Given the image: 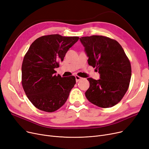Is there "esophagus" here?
<instances>
[{
	"label": "esophagus",
	"instance_id": "1",
	"mask_svg": "<svg viewBox=\"0 0 149 149\" xmlns=\"http://www.w3.org/2000/svg\"><path fill=\"white\" fill-rule=\"evenodd\" d=\"M75 78H76V82H79L80 80H81V79H82V77H79V76H75Z\"/></svg>",
	"mask_w": 149,
	"mask_h": 149
}]
</instances>
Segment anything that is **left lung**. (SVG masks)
I'll use <instances>...</instances> for the list:
<instances>
[{
    "mask_svg": "<svg viewBox=\"0 0 149 149\" xmlns=\"http://www.w3.org/2000/svg\"><path fill=\"white\" fill-rule=\"evenodd\" d=\"M88 58V65L96 67L100 79L88 77L87 100L102 108H109L121 101L128 90L131 79L130 62L121 45L102 36L79 38Z\"/></svg>",
    "mask_w": 149,
    "mask_h": 149,
    "instance_id": "1",
    "label": "left lung"
}]
</instances>
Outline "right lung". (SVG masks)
Wrapping results in <instances>:
<instances>
[{"instance_id":"obj_1","label":"right lung","mask_w":149,"mask_h":149,"mask_svg":"<svg viewBox=\"0 0 149 149\" xmlns=\"http://www.w3.org/2000/svg\"><path fill=\"white\" fill-rule=\"evenodd\" d=\"M78 39L50 34L38 38L30 45L22 62V84L28 100L37 109L53 112L67 100L75 77L56 76L54 68Z\"/></svg>"}]
</instances>
